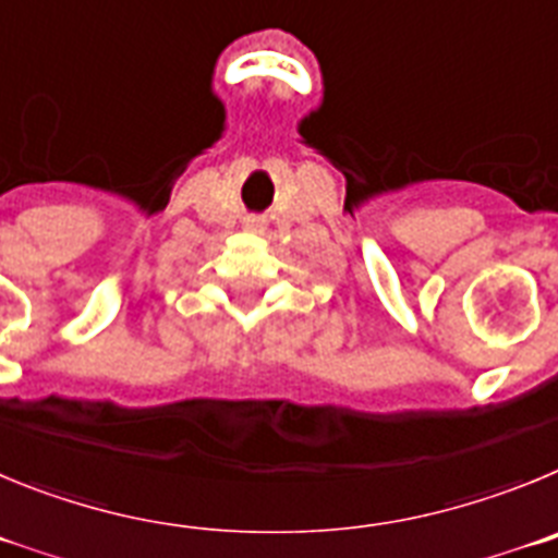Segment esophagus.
I'll return each mask as SVG.
<instances>
[{"instance_id": "1", "label": "esophagus", "mask_w": 558, "mask_h": 558, "mask_svg": "<svg viewBox=\"0 0 558 558\" xmlns=\"http://www.w3.org/2000/svg\"><path fill=\"white\" fill-rule=\"evenodd\" d=\"M247 228L250 230H264V222H260V219H247Z\"/></svg>"}]
</instances>
